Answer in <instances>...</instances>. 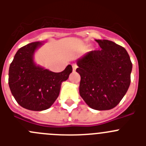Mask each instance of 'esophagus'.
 I'll list each match as a JSON object with an SVG mask.
<instances>
[{
    "mask_svg": "<svg viewBox=\"0 0 146 146\" xmlns=\"http://www.w3.org/2000/svg\"><path fill=\"white\" fill-rule=\"evenodd\" d=\"M72 68H73V71H74L77 68V66L76 64H72Z\"/></svg>",
    "mask_w": 146,
    "mask_h": 146,
    "instance_id": "1",
    "label": "esophagus"
}]
</instances>
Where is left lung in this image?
Wrapping results in <instances>:
<instances>
[{
  "instance_id": "8db88e82",
  "label": "left lung",
  "mask_w": 146,
  "mask_h": 146,
  "mask_svg": "<svg viewBox=\"0 0 146 146\" xmlns=\"http://www.w3.org/2000/svg\"><path fill=\"white\" fill-rule=\"evenodd\" d=\"M101 50L77 60L80 94L92 109L108 110L123 99L131 82L132 64L124 47L109 40H96Z\"/></svg>"
}]
</instances>
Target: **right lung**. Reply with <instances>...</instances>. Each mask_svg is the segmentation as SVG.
Listing matches in <instances>:
<instances>
[{
    "mask_svg": "<svg viewBox=\"0 0 146 146\" xmlns=\"http://www.w3.org/2000/svg\"><path fill=\"white\" fill-rule=\"evenodd\" d=\"M39 42H32L18 50L10 64L9 86L20 106L33 111L48 109L60 93V85L69 78L72 67L61 72H50L34 64L33 55Z\"/></svg>",
    "mask_w": 146,
    "mask_h": 146,
    "instance_id": "obj_1",
    "label": "right lung"
}]
</instances>
